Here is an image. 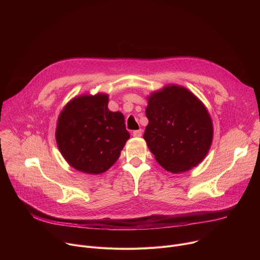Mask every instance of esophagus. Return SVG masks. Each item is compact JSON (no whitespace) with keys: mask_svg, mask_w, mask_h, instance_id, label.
<instances>
[{"mask_svg":"<svg viewBox=\"0 0 260 260\" xmlns=\"http://www.w3.org/2000/svg\"><path fill=\"white\" fill-rule=\"evenodd\" d=\"M142 134H143V131H142V129H138V131H134V132H133V136H134V137H137V138L141 137Z\"/></svg>","mask_w":260,"mask_h":260,"instance_id":"34e87169","label":"esophagus"}]
</instances>
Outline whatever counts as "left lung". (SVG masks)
Here are the masks:
<instances>
[{"label":"left lung","mask_w":260,"mask_h":260,"mask_svg":"<svg viewBox=\"0 0 260 260\" xmlns=\"http://www.w3.org/2000/svg\"><path fill=\"white\" fill-rule=\"evenodd\" d=\"M144 139L157 162L178 174L198 166L213 140V124L205 105L188 89L168 85L148 98Z\"/></svg>","instance_id":"obj_1"}]
</instances>
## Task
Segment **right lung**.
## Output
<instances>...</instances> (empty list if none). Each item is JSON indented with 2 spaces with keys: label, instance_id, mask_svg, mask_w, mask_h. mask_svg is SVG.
<instances>
[{
  "label": "right lung",
  "instance_id": "obj_1",
  "mask_svg": "<svg viewBox=\"0 0 260 260\" xmlns=\"http://www.w3.org/2000/svg\"><path fill=\"white\" fill-rule=\"evenodd\" d=\"M108 94L80 95L70 101L60 112L55 139L71 167L99 175L118 159L129 134L124 116L108 109Z\"/></svg>",
  "mask_w": 260,
  "mask_h": 260
}]
</instances>
